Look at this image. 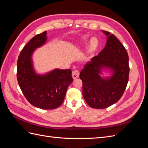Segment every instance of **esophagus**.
Masks as SVG:
<instances>
[{"instance_id":"34e87169","label":"esophagus","mask_w":148,"mask_h":148,"mask_svg":"<svg viewBox=\"0 0 148 148\" xmlns=\"http://www.w3.org/2000/svg\"><path fill=\"white\" fill-rule=\"evenodd\" d=\"M79 75V71L78 70L75 69L72 71V77L73 79L78 78Z\"/></svg>"}]
</instances>
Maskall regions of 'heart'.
<instances>
[{"label":"heart","instance_id":"heart-1","mask_svg":"<svg viewBox=\"0 0 148 148\" xmlns=\"http://www.w3.org/2000/svg\"><path fill=\"white\" fill-rule=\"evenodd\" d=\"M98 44H99V42H98L97 39L96 38H92L90 40V42H89V50L91 51L96 50L98 47Z\"/></svg>","mask_w":148,"mask_h":148}]
</instances>
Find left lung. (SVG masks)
<instances>
[{
	"instance_id": "obj_1",
	"label": "left lung",
	"mask_w": 148,
	"mask_h": 148,
	"mask_svg": "<svg viewBox=\"0 0 148 148\" xmlns=\"http://www.w3.org/2000/svg\"><path fill=\"white\" fill-rule=\"evenodd\" d=\"M105 47L81 71L83 96L92 108L104 109L117 102L122 96L128 82L130 67L126 49L119 40L108 31ZM107 67L114 71L110 79H103L99 73L101 68Z\"/></svg>"
}]
</instances>
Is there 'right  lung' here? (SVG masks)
Listing matches in <instances>:
<instances>
[{"label": "right lung", "mask_w": 148, "mask_h": 148, "mask_svg": "<svg viewBox=\"0 0 148 148\" xmlns=\"http://www.w3.org/2000/svg\"><path fill=\"white\" fill-rule=\"evenodd\" d=\"M47 31L34 36L22 49L17 61L18 83L31 105L42 109H54L63 102L67 88L73 81L70 69H56L47 75L35 73L31 56L46 42Z\"/></svg>", "instance_id": "add662e5"}]
</instances>
